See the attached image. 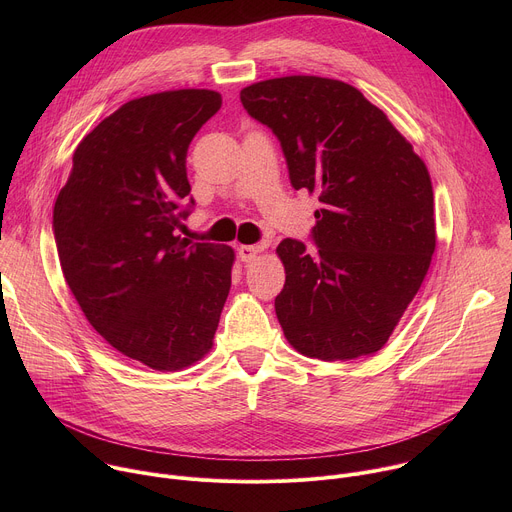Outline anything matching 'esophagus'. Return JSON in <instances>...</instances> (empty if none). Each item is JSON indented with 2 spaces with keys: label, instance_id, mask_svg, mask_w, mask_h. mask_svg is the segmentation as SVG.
<instances>
[{
  "label": "esophagus",
  "instance_id": "esophagus-1",
  "mask_svg": "<svg viewBox=\"0 0 512 512\" xmlns=\"http://www.w3.org/2000/svg\"><path fill=\"white\" fill-rule=\"evenodd\" d=\"M261 251V247L259 245H241L239 247V251H237V255H239V259L241 261H245V263H249V261H253L255 257H257V253Z\"/></svg>",
  "mask_w": 512,
  "mask_h": 512
}]
</instances>
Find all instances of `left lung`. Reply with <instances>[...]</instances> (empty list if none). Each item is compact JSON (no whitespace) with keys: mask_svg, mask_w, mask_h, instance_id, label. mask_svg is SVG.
<instances>
[{"mask_svg":"<svg viewBox=\"0 0 512 512\" xmlns=\"http://www.w3.org/2000/svg\"><path fill=\"white\" fill-rule=\"evenodd\" d=\"M279 139L289 180L322 202L310 239H283L275 314L289 344L320 360L385 346L435 249L425 164L387 115L334 79L281 77L241 91Z\"/></svg>","mask_w":512,"mask_h":512,"instance_id":"left-lung-1","label":"left lung"}]
</instances>
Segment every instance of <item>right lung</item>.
Here are the masks:
<instances>
[{"label":"right lung","mask_w":512,"mask_h":512,"mask_svg":"<svg viewBox=\"0 0 512 512\" xmlns=\"http://www.w3.org/2000/svg\"><path fill=\"white\" fill-rule=\"evenodd\" d=\"M221 105L206 89L125 103L79 143L54 204L60 267L87 320L162 373L212 348L231 289L233 249L178 235L194 208L188 145Z\"/></svg>","instance_id":"right-lung-1"}]
</instances>
